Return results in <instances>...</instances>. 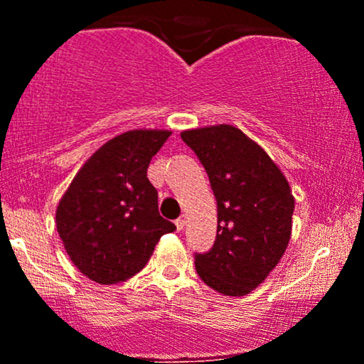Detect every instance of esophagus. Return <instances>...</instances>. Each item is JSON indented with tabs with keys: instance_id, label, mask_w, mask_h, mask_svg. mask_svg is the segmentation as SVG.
<instances>
[{
	"instance_id": "obj_1",
	"label": "esophagus",
	"mask_w": 364,
	"mask_h": 364,
	"mask_svg": "<svg viewBox=\"0 0 364 364\" xmlns=\"http://www.w3.org/2000/svg\"><path fill=\"white\" fill-rule=\"evenodd\" d=\"M176 228H178V231H183V228H185V224H186V220H185V217H179V219H176Z\"/></svg>"
}]
</instances>
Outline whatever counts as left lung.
I'll use <instances>...</instances> for the list:
<instances>
[{
  "label": "left lung",
  "mask_w": 364,
  "mask_h": 364,
  "mask_svg": "<svg viewBox=\"0 0 364 364\" xmlns=\"http://www.w3.org/2000/svg\"><path fill=\"white\" fill-rule=\"evenodd\" d=\"M181 139L205 168L217 200V236L208 252L195 253L196 274L225 296L248 294L291 240L289 183L265 150L231 124L188 129Z\"/></svg>",
  "instance_id": "left-lung-1"
}]
</instances>
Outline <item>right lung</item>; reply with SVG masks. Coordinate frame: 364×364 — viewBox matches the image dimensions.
Segmentation results:
<instances>
[{
    "instance_id": "right-lung-1",
    "label": "right lung",
    "mask_w": 364,
    "mask_h": 364,
    "mask_svg": "<svg viewBox=\"0 0 364 364\" xmlns=\"http://www.w3.org/2000/svg\"><path fill=\"white\" fill-rule=\"evenodd\" d=\"M171 132L133 129L104 144L78 171L56 210L66 253L83 275L118 284L139 274L161 236L176 229L159 214L147 178Z\"/></svg>"
}]
</instances>
